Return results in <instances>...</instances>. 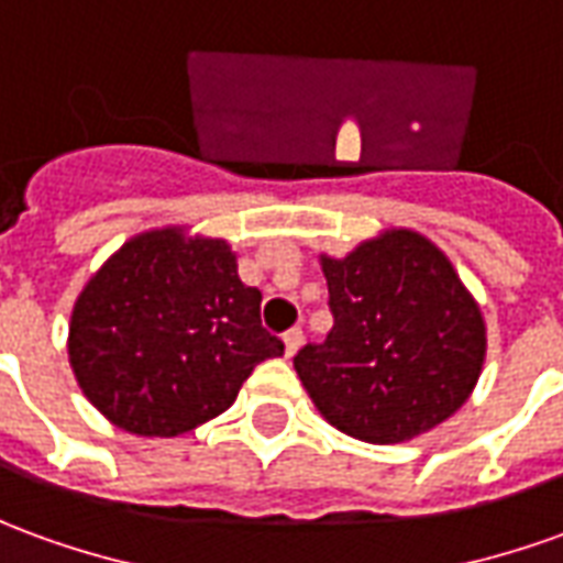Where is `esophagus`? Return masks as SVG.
<instances>
[{
	"label": "esophagus",
	"instance_id": "1",
	"mask_svg": "<svg viewBox=\"0 0 563 563\" xmlns=\"http://www.w3.org/2000/svg\"><path fill=\"white\" fill-rule=\"evenodd\" d=\"M301 341H305V332L298 329V325H292L286 335H283V344H286V356H295V350L301 347Z\"/></svg>",
	"mask_w": 563,
	"mask_h": 563
}]
</instances>
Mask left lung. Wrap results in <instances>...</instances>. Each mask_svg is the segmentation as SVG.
<instances>
[{
  "label": "left lung",
  "instance_id": "left-lung-1",
  "mask_svg": "<svg viewBox=\"0 0 563 563\" xmlns=\"http://www.w3.org/2000/svg\"><path fill=\"white\" fill-rule=\"evenodd\" d=\"M335 317L295 372L332 427L393 445L439 427L470 399L485 363V320L448 255L393 228L344 258L320 255Z\"/></svg>",
  "mask_w": 563,
  "mask_h": 563
}]
</instances>
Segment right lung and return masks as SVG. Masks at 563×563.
I'll return each mask as SVG.
<instances>
[{"instance_id": "obj_1", "label": "right lung", "mask_w": 563, "mask_h": 563, "mask_svg": "<svg viewBox=\"0 0 563 563\" xmlns=\"http://www.w3.org/2000/svg\"><path fill=\"white\" fill-rule=\"evenodd\" d=\"M283 356L262 292L238 277L225 241L183 228L136 234L78 295L69 365L115 427L170 439L213 420L258 363Z\"/></svg>"}]
</instances>
